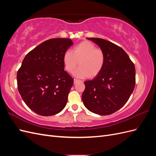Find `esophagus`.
<instances>
[{
	"label": "esophagus",
	"mask_w": 156,
	"mask_h": 156,
	"mask_svg": "<svg viewBox=\"0 0 156 156\" xmlns=\"http://www.w3.org/2000/svg\"><path fill=\"white\" fill-rule=\"evenodd\" d=\"M79 80H78V79H74V81H73V83H74V84H76L77 82H79Z\"/></svg>",
	"instance_id": "34e87169"
}]
</instances>
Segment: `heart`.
Here are the masks:
<instances>
[{
	"label": "heart",
	"instance_id": "1",
	"mask_svg": "<svg viewBox=\"0 0 156 156\" xmlns=\"http://www.w3.org/2000/svg\"><path fill=\"white\" fill-rule=\"evenodd\" d=\"M63 64L68 73L74 72L79 78H94L100 74L105 62V55L103 50L96 48L89 41H83L75 45L72 51H67L63 55Z\"/></svg>",
	"mask_w": 156,
	"mask_h": 156
}]
</instances>
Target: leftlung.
<instances>
[{"instance_id": "1", "label": "left lung", "mask_w": 156, "mask_h": 156, "mask_svg": "<svg viewBox=\"0 0 156 156\" xmlns=\"http://www.w3.org/2000/svg\"><path fill=\"white\" fill-rule=\"evenodd\" d=\"M105 55L101 72L84 82L82 100L87 109L95 114L108 115L123 107L135 86V68L129 56L120 47L101 38L87 37Z\"/></svg>"}]
</instances>
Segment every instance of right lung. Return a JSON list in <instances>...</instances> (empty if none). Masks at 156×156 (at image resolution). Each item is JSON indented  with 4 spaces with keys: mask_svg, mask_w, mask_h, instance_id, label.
<instances>
[{
    "mask_svg": "<svg viewBox=\"0 0 156 156\" xmlns=\"http://www.w3.org/2000/svg\"><path fill=\"white\" fill-rule=\"evenodd\" d=\"M73 41L46 40L30 51L17 74L19 92L30 109L41 116L55 115L66 105L73 79L64 71L63 55Z\"/></svg>",
    "mask_w": 156,
    "mask_h": 156,
    "instance_id": "obj_1",
    "label": "right lung"
}]
</instances>
